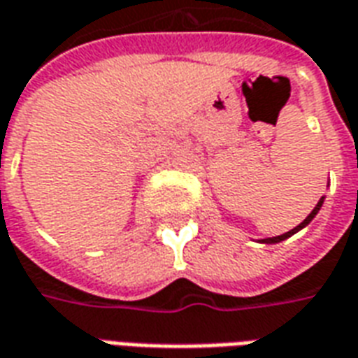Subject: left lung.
I'll list each match as a JSON object with an SVG mask.
<instances>
[{"label":"left lung","mask_w":358,"mask_h":358,"mask_svg":"<svg viewBox=\"0 0 358 358\" xmlns=\"http://www.w3.org/2000/svg\"><path fill=\"white\" fill-rule=\"evenodd\" d=\"M322 202H324V196H322V198H320V200H318L317 206H315V210H313L311 213H309V215H307V217H305L303 221H301V223H299V225L296 227V229H292V231H288V233L280 234V236H273V238H263V240H259V242H263V244H276V242H282V240L289 238L292 234H296L297 231H301L303 227H307V225H309V223H311L313 217H315V215H317V213H318V210L322 208Z\"/></svg>","instance_id":"obj_1"}]
</instances>
